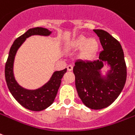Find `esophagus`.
Listing matches in <instances>:
<instances>
[{"label": "esophagus", "mask_w": 135, "mask_h": 135, "mask_svg": "<svg viewBox=\"0 0 135 135\" xmlns=\"http://www.w3.org/2000/svg\"><path fill=\"white\" fill-rule=\"evenodd\" d=\"M67 70L68 71H72L73 70V66L72 65H68L67 66Z\"/></svg>", "instance_id": "obj_1"}]
</instances>
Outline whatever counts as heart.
Masks as SVG:
<instances>
[{
  "label": "heart",
  "mask_w": 135,
  "mask_h": 135,
  "mask_svg": "<svg viewBox=\"0 0 135 135\" xmlns=\"http://www.w3.org/2000/svg\"><path fill=\"white\" fill-rule=\"evenodd\" d=\"M69 47L73 50H78L82 49L80 57L85 60H90L97 52L99 43L94 38H88L84 36H80L70 43Z\"/></svg>",
  "instance_id": "b5f03b06"
}]
</instances>
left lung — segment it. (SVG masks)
Listing matches in <instances>:
<instances>
[{
	"mask_svg": "<svg viewBox=\"0 0 135 135\" xmlns=\"http://www.w3.org/2000/svg\"><path fill=\"white\" fill-rule=\"evenodd\" d=\"M94 31L104 50L97 61H76L73 71L76 90L83 103L90 109L97 110L109 107L119 96L126 84L127 68L119 42L105 31ZM104 61L111 66L107 78H102L100 74Z\"/></svg>",
	"mask_w": 135,
	"mask_h": 135,
	"instance_id": "left-lung-1",
	"label": "left lung"
}]
</instances>
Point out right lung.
Returning a JSON list of instances; mask_svg holds the SVG:
<instances>
[{
  "instance_id": "add662e5",
  "label": "right lung",
  "mask_w": 135,
  "mask_h": 135,
  "mask_svg": "<svg viewBox=\"0 0 135 135\" xmlns=\"http://www.w3.org/2000/svg\"><path fill=\"white\" fill-rule=\"evenodd\" d=\"M50 33V31L43 27H36L28 29L25 33L18 37L14 41L5 63V80L9 92L22 107L31 111H42L52 104L61 84V78L67 69H65L61 71H55L52 74L50 80L40 88L34 90H26L19 85L15 79L13 74L14 59L18 48L24 43L26 38L33 35L49 36Z\"/></svg>"
}]
</instances>
